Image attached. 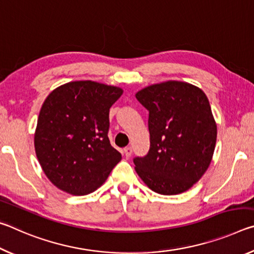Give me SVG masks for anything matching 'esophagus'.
<instances>
[{
	"instance_id": "esophagus-1",
	"label": "esophagus",
	"mask_w": 254,
	"mask_h": 254,
	"mask_svg": "<svg viewBox=\"0 0 254 254\" xmlns=\"http://www.w3.org/2000/svg\"><path fill=\"white\" fill-rule=\"evenodd\" d=\"M123 153H124V156H126L127 158H130V157H131V154H132V148H131V147H127V148H124V150H123Z\"/></svg>"
}]
</instances>
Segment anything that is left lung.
<instances>
[{
  "label": "left lung",
  "instance_id": "1",
  "mask_svg": "<svg viewBox=\"0 0 254 254\" xmlns=\"http://www.w3.org/2000/svg\"><path fill=\"white\" fill-rule=\"evenodd\" d=\"M149 111L150 149L133 162L153 191L177 195L201 178L212 161L217 127L207 96L200 88L169 80L135 94Z\"/></svg>",
  "mask_w": 254,
  "mask_h": 254
}]
</instances>
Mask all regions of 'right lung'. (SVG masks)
I'll use <instances>...</instances> for the list:
<instances>
[{
	"label": "right lung",
	"mask_w": 254,
	"mask_h": 254,
	"mask_svg": "<svg viewBox=\"0 0 254 254\" xmlns=\"http://www.w3.org/2000/svg\"><path fill=\"white\" fill-rule=\"evenodd\" d=\"M123 89L92 80L54 89L38 118L34 148L47 177L70 195L96 190L122 159L107 136L110 109Z\"/></svg>",
	"instance_id": "obj_1"
}]
</instances>
